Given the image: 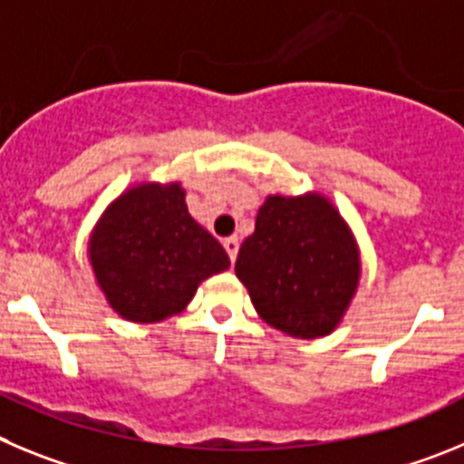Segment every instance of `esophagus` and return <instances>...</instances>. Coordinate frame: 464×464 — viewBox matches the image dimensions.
Instances as JSON below:
<instances>
[{"mask_svg": "<svg viewBox=\"0 0 464 464\" xmlns=\"http://www.w3.org/2000/svg\"><path fill=\"white\" fill-rule=\"evenodd\" d=\"M237 245H240L237 237H224V249L228 252V258H231V261H236L237 256Z\"/></svg>", "mask_w": 464, "mask_h": 464, "instance_id": "esophagus-1", "label": "esophagus"}]
</instances>
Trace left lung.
I'll list each match as a JSON object with an SVG mask.
<instances>
[{
	"label": "left lung",
	"instance_id": "obj_1",
	"mask_svg": "<svg viewBox=\"0 0 464 464\" xmlns=\"http://www.w3.org/2000/svg\"><path fill=\"white\" fill-rule=\"evenodd\" d=\"M358 252L321 196H270L240 245L236 275L266 324L294 337L328 335L358 284Z\"/></svg>",
	"mask_w": 464,
	"mask_h": 464
}]
</instances>
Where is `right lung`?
<instances>
[{
    "label": "right lung",
    "instance_id": "right-lung-1",
    "mask_svg": "<svg viewBox=\"0 0 464 464\" xmlns=\"http://www.w3.org/2000/svg\"><path fill=\"white\" fill-rule=\"evenodd\" d=\"M92 268L112 310L152 324L194 298L231 266L224 247L187 212L180 185H143L120 196L90 242Z\"/></svg>",
    "mask_w": 464,
    "mask_h": 464
}]
</instances>
